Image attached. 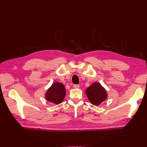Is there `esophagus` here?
Instances as JSON below:
<instances>
[{
    "instance_id": "obj_1",
    "label": "esophagus",
    "mask_w": 147,
    "mask_h": 147,
    "mask_svg": "<svg viewBox=\"0 0 147 147\" xmlns=\"http://www.w3.org/2000/svg\"><path fill=\"white\" fill-rule=\"evenodd\" d=\"M73 87H74V88H80V86H79V85L74 84V85L73 86Z\"/></svg>"
}]
</instances>
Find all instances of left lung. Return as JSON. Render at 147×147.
Returning <instances> with one entry per match:
<instances>
[{"label": "left lung", "mask_w": 147, "mask_h": 147, "mask_svg": "<svg viewBox=\"0 0 147 147\" xmlns=\"http://www.w3.org/2000/svg\"><path fill=\"white\" fill-rule=\"evenodd\" d=\"M86 94L90 102L95 106L99 105L108 98L107 90L98 82H95L88 87Z\"/></svg>", "instance_id": "obj_1"}]
</instances>
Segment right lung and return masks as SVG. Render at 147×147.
Here are the masks:
<instances>
[{"label": "right lung", "mask_w": 147, "mask_h": 147, "mask_svg": "<svg viewBox=\"0 0 147 147\" xmlns=\"http://www.w3.org/2000/svg\"><path fill=\"white\" fill-rule=\"evenodd\" d=\"M66 94L65 86L61 82H55L47 90L45 97L48 101L58 105L64 100Z\"/></svg>", "instance_id": "add662e5"}]
</instances>
